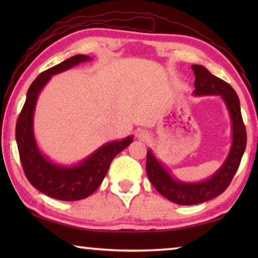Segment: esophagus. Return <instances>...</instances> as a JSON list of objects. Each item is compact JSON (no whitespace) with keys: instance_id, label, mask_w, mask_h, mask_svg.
<instances>
[{"instance_id":"1","label":"esophagus","mask_w":258,"mask_h":258,"mask_svg":"<svg viewBox=\"0 0 258 258\" xmlns=\"http://www.w3.org/2000/svg\"><path fill=\"white\" fill-rule=\"evenodd\" d=\"M149 133L147 132L146 130H138L137 131V138L139 139V140H142V141H146V140H148L149 139Z\"/></svg>"}]
</instances>
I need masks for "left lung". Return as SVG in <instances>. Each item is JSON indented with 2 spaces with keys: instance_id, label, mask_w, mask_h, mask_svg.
<instances>
[{
  "instance_id": "obj_1",
  "label": "left lung",
  "mask_w": 258,
  "mask_h": 258,
  "mask_svg": "<svg viewBox=\"0 0 258 258\" xmlns=\"http://www.w3.org/2000/svg\"><path fill=\"white\" fill-rule=\"evenodd\" d=\"M196 81L194 95H220L228 108L232 125V145L223 165L211 177L200 182H183L174 177L156 158L151 149L147 152V174L156 190L177 205H196L223 194L232 181L247 145L240 101L228 83L214 76L204 66L192 64Z\"/></svg>"
}]
</instances>
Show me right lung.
Returning a JSON list of instances; mask_svg holds the SVG:
<instances>
[{
  "instance_id": "right-lung-1",
  "label": "right lung",
  "mask_w": 258,
  "mask_h": 258,
  "mask_svg": "<svg viewBox=\"0 0 258 258\" xmlns=\"http://www.w3.org/2000/svg\"><path fill=\"white\" fill-rule=\"evenodd\" d=\"M89 60V55L77 54L40 74L29 86L16 125V141L26 177L44 195L63 202L81 200L92 195L101 184L112 159L133 141V135H130L119 141L108 142L81 163L71 166L53 163L38 148L34 135V111L38 94L52 76Z\"/></svg>"
}]
</instances>
